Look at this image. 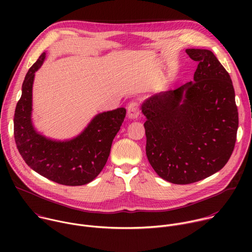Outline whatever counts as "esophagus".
<instances>
[{
  "label": "esophagus",
  "instance_id": "obj_1",
  "mask_svg": "<svg viewBox=\"0 0 252 252\" xmlns=\"http://www.w3.org/2000/svg\"><path fill=\"white\" fill-rule=\"evenodd\" d=\"M138 115H139L138 102L135 100H132L127 105V117L129 119H136Z\"/></svg>",
  "mask_w": 252,
  "mask_h": 252
}]
</instances>
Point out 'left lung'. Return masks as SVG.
<instances>
[{
    "label": "left lung",
    "instance_id": "1",
    "mask_svg": "<svg viewBox=\"0 0 252 252\" xmlns=\"http://www.w3.org/2000/svg\"><path fill=\"white\" fill-rule=\"evenodd\" d=\"M198 63L193 81L141 104L147 157L156 172L189 185L220 170L234 150L238 127L229 74L211 51L187 49Z\"/></svg>",
    "mask_w": 252,
    "mask_h": 252
}]
</instances>
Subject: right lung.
Masks as SVG:
<instances>
[{"instance_id": "1", "label": "right lung", "mask_w": 252, "mask_h": 252, "mask_svg": "<svg viewBox=\"0 0 252 252\" xmlns=\"http://www.w3.org/2000/svg\"><path fill=\"white\" fill-rule=\"evenodd\" d=\"M45 58L43 53L25 77L14 118L16 145L23 159L35 172L60 185L84 186L102 170L126 112L120 107L98 114L80 135L66 141L52 140L38 133L31 120L32 91L34 73Z\"/></svg>"}]
</instances>
